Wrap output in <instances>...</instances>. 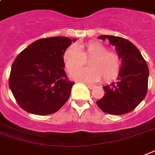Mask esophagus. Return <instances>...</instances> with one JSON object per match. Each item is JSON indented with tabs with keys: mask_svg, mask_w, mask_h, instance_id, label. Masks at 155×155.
<instances>
[{
	"mask_svg": "<svg viewBox=\"0 0 155 155\" xmlns=\"http://www.w3.org/2000/svg\"><path fill=\"white\" fill-rule=\"evenodd\" d=\"M87 87H88L89 89H93L95 87L93 85H91V84H87Z\"/></svg>",
	"mask_w": 155,
	"mask_h": 155,
	"instance_id": "34e87169",
	"label": "esophagus"
}]
</instances>
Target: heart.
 <instances>
[{
  "mask_svg": "<svg viewBox=\"0 0 155 155\" xmlns=\"http://www.w3.org/2000/svg\"><path fill=\"white\" fill-rule=\"evenodd\" d=\"M89 59V61L88 59ZM65 68L71 73V78L84 82H110L120 72V60L115 52L107 51V47L97 41H90L78 46L70 45L63 54ZM88 60V69L78 70Z\"/></svg>",
  "mask_w": 155,
  "mask_h": 155,
  "instance_id": "1",
  "label": "heart"
}]
</instances>
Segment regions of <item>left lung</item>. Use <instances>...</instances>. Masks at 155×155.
Returning <instances> with one entry per match:
<instances>
[{"instance_id":"1","label":"left lung","mask_w":155,"mask_h":155,"mask_svg":"<svg viewBox=\"0 0 155 155\" xmlns=\"http://www.w3.org/2000/svg\"><path fill=\"white\" fill-rule=\"evenodd\" d=\"M115 46L121 59L117 82L103 87L105 94L97 101L102 111L123 115L134 110L147 94L149 68L146 62L135 45L127 39L113 35H101Z\"/></svg>"}]
</instances>
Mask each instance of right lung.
Masks as SVG:
<instances>
[{"label":"right lung","instance_id":"obj_1","mask_svg":"<svg viewBox=\"0 0 155 155\" xmlns=\"http://www.w3.org/2000/svg\"><path fill=\"white\" fill-rule=\"evenodd\" d=\"M76 40L62 36L38 39L15 58L9 87L23 110L46 116L68 101L74 82L64 72L63 54Z\"/></svg>","mask_w":155,"mask_h":155}]
</instances>
